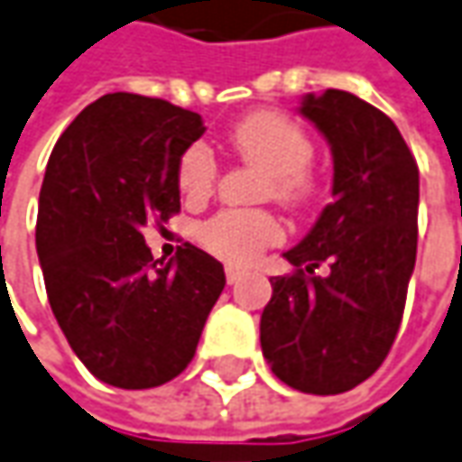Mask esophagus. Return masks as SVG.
Returning <instances> with one entry per match:
<instances>
[{
	"label": "esophagus",
	"mask_w": 462,
	"mask_h": 462,
	"mask_svg": "<svg viewBox=\"0 0 462 462\" xmlns=\"http://www.w3.org/2000/svg\"><path fill=\"white\" fill-rule=\"evenodd\" d=\"M241 277H244V269L231 267V264L226 267V282H228V284H236V282L241 280Z\"/></svg>",
	"instance_id": "34e87169"
}]
</instances>
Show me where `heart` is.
<instances>
[{
    "instance_id": "b5f03b06",
    "label": "heart",
    "mask_w": 462,
    "mask_h": 462,
    "mask_svg": "<svg viewBox=\"0 0 462 462\" xmlns=\"http://www.w3.org/2000/svg\"><path fill=\"white\" fill-rule=\"evenodd\" d=\"M228 144L246 165L267 172L262 198L290 210L312 206L320 180L310 170L315 144L310 134L280 111H254L228 129ZM218 178L216 157L206 144H193L178 162L180 193L190 200L208 198ZM282 238V226L269 210H221L198 228V241L228 264H249Z\"/></svg>"
}]
</instances>
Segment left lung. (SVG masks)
<instances>
[{"instance_id":"8db88e82","label":"left lung","mask_w":462,"mask_h":462,"mask_svg":"<svg viewBox=\"0 0 462 462\" xmlns=\"http://www.w3.org/2000/svg\"><path fill=\"white\" fill-rule=\"evenodd\" d=\"M333 152V203L272 277L262 351L305 394L348 392L382 366L402 325L417 259L420 170L394 122L328 88L302 101ZM326 264L325 275L314 269Z\"/></svg>"}]
</instances>
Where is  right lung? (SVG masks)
Masks as SVG:
<instances>
[{
	"instance_id": "obj_1",
	"label": "right lung",
	"mask_w": 462,
	"mask_h": 462,
	"mask_svg": "<svg viewBox=\"0 0 462 462\" xmlns=\"http://www.w3.org/2000/svg\"><path fill=\"white\" fill-rule=\"evenodd\" d=\"M206 132L162 98L106 94L52 147L35 244L52 315L83 366L119 389H152L193 361L224 292V264L193 244L154 262L142 226L180 213L178 162Z\"/></svg>"
}]
</instances>
